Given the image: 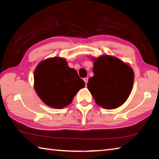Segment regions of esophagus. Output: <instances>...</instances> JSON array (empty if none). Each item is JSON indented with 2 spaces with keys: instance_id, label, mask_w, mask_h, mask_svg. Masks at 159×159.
I'll return each instance as SVG.
<instances>
[{
  "instance_id": "1",
  "label": "esophagus",
  "mask_w": 159,
  "mask_h": 159,
  "mask_svg": "<svg viewBox=\"0 0 159 159\" xmlns=\"http://www.w3.org/2000/svg\"><path fill=\"white\" fill-rule=\"evenodd\" d=\"M83 80H84V82L85 83V85H87V83L88 82V78H84V79H83Z\"/></svg>"
}]
</instances>
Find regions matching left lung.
<instances>
[{"label": "left lung", "instance_id": "left-lung-1", "mask_svg": "<svg viewBox=\"0 0 159 159\" xmlns=\"http://www.w3.org/2000/svg\"><path fill=\"white\" fill-rule=\"evenodd\" d=\"M93 60L94 76L88 80V89L96 104L107 109L121 106L133 88V69L119 59L110 55Z\"/></svg>", "mask_w": 159, "mask_h": 159}]
</instances>
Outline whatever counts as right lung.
<instances>
[{
    "label": "right lung",
    "instance_id": "1",
    "mask_svg": "<svg viewBox=\"0 0 159 159\" xmlns=\"http://www.w3.org/2000/svg\"><path fill=\"white\" fill-rule=\"evenodd\" d=\"M84 87V81L76 70L68 66L65 59H47L40 62L34 71L35 90L41 100L52 108L68 106Z\"/></svg>",
    "mask_w": 159,
    "mask_h": 159
}]
</instances>
